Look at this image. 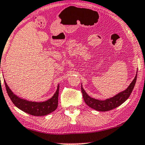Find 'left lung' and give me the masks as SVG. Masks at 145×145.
Segmentation results:
<instances>
[{"mask_svg":"<svg viewBox=\"0 0 145 145\" xmlns=\"http://www.w3.org/2000/svg\"><path fill=\"white\" fill-rule=\"evenodd\" d=\"M137 74H136V76L135 77L134 80H133V82L131 83V84L129 85V86L126 89L122 92L119 93L117 95H115L114 97L109 98V99H107L106 100H103V101L98 100L89 97L87 94V93L85 91V90L82 86L81 88H82L83 97H84L85 103L89 107L99 111H110V110H112L119 107V105H121V104L124 103L128 99L131 93H132L137 81Z\"/></svg>","mask_w":145,"mask_h":145,"instance_id":"left-lung-1","label":"left lung"}]
</instances>
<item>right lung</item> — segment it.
I'll list each match as a JSON object with an SVG mask.
<instances>
[{
    "instance_id": "1",
    "label": "right lung",
    "mask_w": 145,
    "mask_h": 145,
    "mask_svg": "<svg viewBox=\"0 0 145 145\" xmlns=\"http://www.w3.org/2000/svg\"><path fill=\"white\" fill-rule=\"evenodd\" d=\"M5 87L9 97L14 105L25 113L34 115V116H44L54 111L57 107L59 95V85L54 95L50 99L43 102H34L27 101L26 99L18 97L12 93L8 88L6 82Z\"/></svg>"
}]
</instances>
